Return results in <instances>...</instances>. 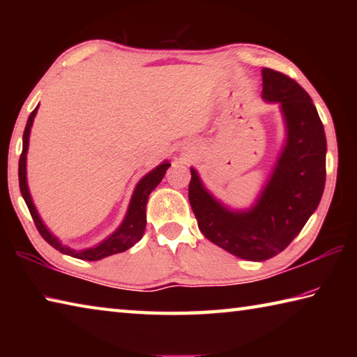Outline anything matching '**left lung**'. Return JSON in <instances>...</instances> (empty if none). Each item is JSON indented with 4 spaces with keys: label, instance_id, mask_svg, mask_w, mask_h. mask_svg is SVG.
Here are the masks:
<instances>
[{
    "label": "left lung",
    "instance_id": "left-lung-1",
    "mask_svg": "<svg viewBox=\"0 0 357 357\" xmlns=\"http://www.w3.org/2000/svg\"><path fill=\"white\" fill-rule=\"evenodd\" d=\"M263 99L280 104L287 142L257 203L231 211L204 189L190 168L189 202L211 243L249 261L275 257L315 213L326 183V135L310 96L282 72L264 68Z\"/></svg>",
    "mask_w": 357,
    "mask_h": 357
}]
</instances>
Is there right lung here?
<instances>
[{
    "mask_svg": "<svg viewBox=\"0 0 357 357\" xmlns=\"http://www.w3.org/2000/svg\"><path fill=\"white\" fill-rule=\"evenodd\" d=\"M38 107L34 108L31 114H29L25 132H23V149L19 160V184H20V192H22L23 200L26 203L29 214H31L33 220L36 223V228H38L40 236L44 238L52 247H55L56 250L64 253V255L84 259V261H98V259L130 249V247L137 244L143 236L144 228H146V203H148L149 193L155 189L157 184L160 183L162 178H164L165 172L168 170V167H170V162L165 160L164 164L155 167L153 172H149L146 176H143L140 181H138V184L134 190V195L130 198L128 214H126L123 223L118 227L116 231L110 234L107 239L102 241L100 244L89 247V249H84V250L70 249V247L59 243V239L55 236V234L48 231V228L44 225V222H42V219L39 217L38 211H36L31 195H29V189L26 183V153H28V143H29V132H31V126H33L36 113H38Z\"/></svg>",
    "mask_w": 357,
    "mask_h": 357,
    "instance_id": "right-lung-1",
    "label": "right lung"
}]
</instances>
